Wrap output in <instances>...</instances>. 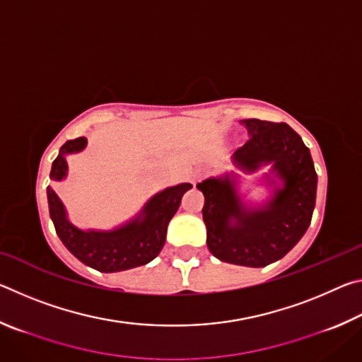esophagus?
<instances>
[{"label":"esophagus","mask_w":362,"mask_h":362,"mask_svg":"<svg viewBox=\"0 0 362 362\" xmlns=\"http://www.w3.org/2000/svg\"><path fill=\"white\" fill-rule=\"evenodd\" d=\"M203 175H204V173H203V170H201V169H196V170H194L193 175H192L194 185H196V183H198L201 179H203Z\"/></svg>","instance_id":"esophagus-1"}]
</instances>
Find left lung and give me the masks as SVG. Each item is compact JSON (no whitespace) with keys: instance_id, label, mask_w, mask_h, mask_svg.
Here are the masks:
<instances>
[{"instance_id":"8db88e82","label":"left lung","mask_w":362,"mask_h":362,"mask_svg":"<svg viewBox=\"0 0 362 362\" xmlns=\"http://www.w3.org/2000/svg\"><path fill=\"white\" fill-rule=\"evenodd\" d=\"M243 124L249 139L233 155L235 166L255 173L272 164V174L283 187H274L273 198L255 209L243 203L236 180L228 174L196 187L204 194L203 218L211 254L233 265L259 268L283 259L308 230L317 175L308 146L286 122L243 119Z\"/></svg>"}]
</instances>
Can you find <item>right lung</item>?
I'll return each instance as SVG.
<instances>
[{
  "instance_id": "right-lung-1",
  "label": "right lung",
  "mask_w": 362,
  "mask_h": 362,
  "mask_svg": "<svg viewBox=\"0 0 362 362\" xmlns=\"http://www.w3.org/2000/svg\"><path fill=\"white\" fill-rule=\"evenodd\" d=\"M86 144V137H78L62 145L59 156L52 163L51 180L65 179L69 170L65 156L84 150ZM189 188L192 183H180L163 189L151 196L137 217L110 231H86L73 225L66 218L64 203L51 187H47L49 214L60 241L79 262L97 272L115 273L145 265L161 252L168 225L179 209L183 193Z\"/></svg>"
}]
</instances>
